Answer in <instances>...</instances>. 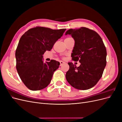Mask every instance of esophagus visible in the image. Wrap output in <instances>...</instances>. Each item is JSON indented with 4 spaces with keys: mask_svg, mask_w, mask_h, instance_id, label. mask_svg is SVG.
Instances as JSON below:
<instances>
[{
    "mask_svg": "<svg viewBox=\"0 0 122 122\" xmlns=\"http://www.w3.org/2000/svg\"><path fill=\"white\" fill-rule=\"evenodd\" d=\"M65 63V62L62 61H60V66H61L62 65L64 64Z\"/></svg>",
    "mask_w": 122,
    "mask_h": 122,
    "instance_id": "1",
    "label": "esophagus"
}]
</instances>
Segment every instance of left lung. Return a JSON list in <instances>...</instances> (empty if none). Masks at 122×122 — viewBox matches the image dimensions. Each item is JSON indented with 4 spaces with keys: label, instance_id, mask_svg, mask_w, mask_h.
I'll use <instances>...</instances> for the list:
<instances>
[{
    "label": "left lung",
    "instance_id": "1",
    "mask_svg": "<svg viewBox=\"0 0 122 122\" xmlns=\"http://www.w3.org/2000/svg\"><path fill=\"white\" fill-rule=\"evenodd\" d=\"M67 35H71L75 41L72 57L73 61H79L80 65L77 67L68 62L70 68L66 79L76 89H90L100 79L106 65L104 44L96 32L86 27L70 29L66 31Z\"/></svg>",
    "mask_w": 122,
    "mask_h": 122
}]
</instances>
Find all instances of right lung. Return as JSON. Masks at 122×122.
I'll use <instances>...</instances> for the list:
<instances>
[{"mask_svg":"<svg viewBox=\"0 0 122 122\" xmlns=\"http://www.w3.org/2000/svg\"><path fill=\"white\" fill-rule=\"evenodd\" d=\"M66 30L36 27L22 36L15 53L16 69L21 80L29 90H41L50 84L60 63L55 60L44 62L43 55L51 50Z\"/></svg>","mask_w":122,"mask_h":122,"instance_id":"obj_1","label":"right lung"}]
</instances>
